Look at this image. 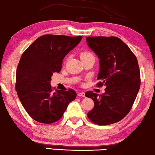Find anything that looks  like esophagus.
Instances as JSON below:
<instances>
[{"mask_svg":"<svg viewBox=\"0 0 155 155\" xmlns=\"http://www.w3.org/2000/svg\"><path fill=\"white\" fill-rule=\"evenodd\" d=\"M78 96L79 97H85V94H84V92H80L78 93Z\"/></svg>","mask_w":155,"mask_h":155,"instance_id":"34e87169","label":"esophagus"}]
</instances>
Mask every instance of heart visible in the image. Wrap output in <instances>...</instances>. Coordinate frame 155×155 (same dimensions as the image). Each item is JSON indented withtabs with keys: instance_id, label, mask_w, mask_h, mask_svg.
<instances>
[{
	"instance_id": "obj_1",
	"label": "heart",
	"mask_w": 155,
	"mask_h": 155,
	"mask_svg": "<svg viewBox=\"0 0 155 155\" xmlns=\"http://www.w3.org/2000/svg\"><path fill=\"white\" fill-rule=\"evenodd\" d=\"M80 58H81L82 61V60H84V59H87L89 58H94V56L91 52L84 51H82L80 53Z\"/></svg>"
}]
</instances>
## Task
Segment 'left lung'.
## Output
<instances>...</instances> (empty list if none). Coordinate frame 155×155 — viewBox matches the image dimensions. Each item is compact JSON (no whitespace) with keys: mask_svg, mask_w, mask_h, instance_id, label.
I'll return each instance as SVG.
<instances>
[{"mask_svg":"<svg viewBox=\"0 0 155 155\" xmlns=\"http://www.w3.org/2000/svg\"><path fill=\"white\" fill-rule=\"evenodd\" d=\"M86 41L99 59L97 86L107 87L101 94L86 92L94 102L89 119L99 126L120 121L130 111L140 86L136 56L118 37H87Z\"/></svg>","mask_w":155,"mask_h":155,"instance_id":"1","label":"left lung"}]
</instances>
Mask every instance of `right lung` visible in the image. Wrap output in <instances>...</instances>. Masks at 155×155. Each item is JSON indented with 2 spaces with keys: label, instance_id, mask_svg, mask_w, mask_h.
Here are the masks:
<instances>
[{
  "label": "right lung",
  "instance_id": "1",
  "mask_svg": "<svg viewBox=\"0 0 155 155\" xmlns=\"http://www.w3.org/2000/svg\"><path fill=\"white\" fill-rule=\"evenodd\" d=\"M82 37L45 35L35 40L21 56L17 68L15 89L27 114L37 122L52 124L62 117L77 96L75 91L53 92L50 82L59 73L65 56Z\"/></svg>",
  "mask_w": 155,
  "mask_h": 155
}]
</instances>
